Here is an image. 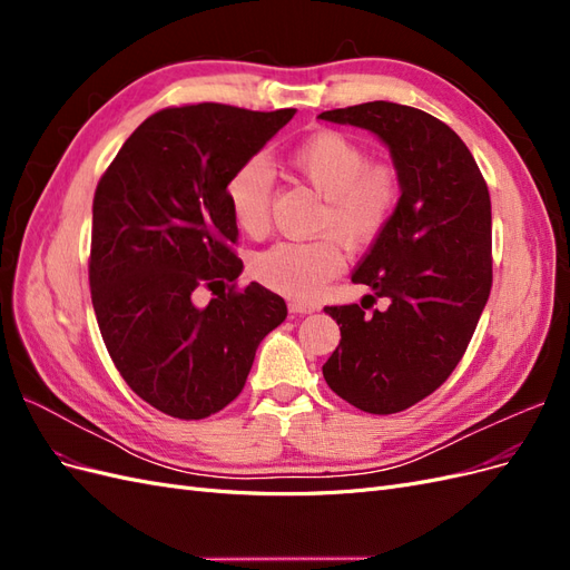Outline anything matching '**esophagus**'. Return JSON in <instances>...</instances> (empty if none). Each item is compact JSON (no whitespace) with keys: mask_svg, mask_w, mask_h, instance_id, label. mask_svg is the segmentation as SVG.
<instances>
[{"mask_svg":"<svg viewBox=\"0 0 570 570\" xmlns=\"http://www.w3.org/2000/svg\"><path fill=\"white\" fill-rule=\"evenodd\" d=\"M287 308H289L292 314H312V312H316L314 304H306V302H302V299H292V302L287 304Z\"/></svg>","mask_w":570,"mask_h":570,"instance_id":"esophagus-1","label":"esophagus"}]
</instances>
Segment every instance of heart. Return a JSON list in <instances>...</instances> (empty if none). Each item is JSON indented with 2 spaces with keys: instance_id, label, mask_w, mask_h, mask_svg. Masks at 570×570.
<instances>
[{
  "instance_id": "1",
  "label": "heart",
  "mask_w": 570,
  "mask_h": 570,
  "mask_svg": "<svg viewBox=\"0 0 570 570\" xmlns=\"http://www.w3.org/2000/svg\"><path fill=\"white\" fill-rule=\"evenodd\" d=\"M289 166L323 197L314 243H278L254 258V275L271 289L312 299L344 268L335 237L354 249L373 245L394 218L402 183L387 164H371L368 149L337 130L308 135L292 147ZM226 199L237 228L258 237L271 223L273 170L264 159L239 164L226 183Z\"/></svg>"
}]
</instances>
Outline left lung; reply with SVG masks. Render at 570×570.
Segmentation results:
<instances>
[{
  "label": "left lung",
  "instance_id": "left-lung-1",
  "mask_svg": "<svg viewBox=\"0 0 570 570\" xmlns=\"http://www.w3.org/2000/svg\"><path fill=\"white\" fill-rule=\"evenodd\" d=\"M318 118L381 137L402 183L392 223L352 273L387 308L325 306L342 335L323 364L327 387L385 416L433 394L475 333L492 287L488 183L461 137L421 109L366 101Z\"/></svg>",
  "mask_w": 570,
  "mask_h": 570
}]
</instances>
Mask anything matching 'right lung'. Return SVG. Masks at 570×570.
Returning <instances> with one entry per match:
<instances>
[{
  "label": "right lung",
  "mask_w": 570,
  "mask_h": 570,
  "mask_svg": "<svg viewBox=\"0 0 570 570\" xmlns=\"http://www.w3.org/2000/svg\"><path fill=\"white\" fill-rule=\"evenodd\" d=\"M292 116L214 101L161 109L97 185L90 289L99 333L130 390L168 416L199 421L226 409L258 342L287 316L285 299L264 285H235L243 258L233 252L226 183ZM204 286L217 297L197 307Z\"/></svg>",
  "instance_id": "add662e5"
}]
</instances>
